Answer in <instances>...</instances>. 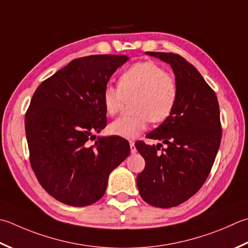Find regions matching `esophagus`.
<instances>
[{"instance_id": "esophagus-1", "label": "esophagus", "mask_w": 248, "mask_h": 248, "mask_svg": "<svg viewBox=\"0 0 248 248\" xmlns=\"http://www.w3.org/2000/svg\"><path fill=\"white\" fill-rule=\"evenodd\" d=\"M130 148H131V154L137 153V148H135L134 142H130Z\"/></svg>"}]
</instances>
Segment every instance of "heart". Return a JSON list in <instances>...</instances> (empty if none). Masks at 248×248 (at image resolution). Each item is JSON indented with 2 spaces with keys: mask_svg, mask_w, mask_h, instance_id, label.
Instances as JSON below:
<instances>
[{
  "mask_svg": "<svg viewBox=\"0 0 248 248\" xmlns=\"http://www.w3.org/2000/svg\"><path fill=\"white\" fill-rule=\"evenodd\" d=\"M132 102L131 117H121L108 125L115 137L134 140L152 123H162L170 117L177 100V84L172 75L154 62H140L130 66L118 78V89L105 87L102 95L104 109L115 116L125 101Z\"/></svg>",
  "mask_w": 248,
  "mask_h": 248,
  "instance_id": "b5f03b06",
  "label": "heart"
}]
</instances>
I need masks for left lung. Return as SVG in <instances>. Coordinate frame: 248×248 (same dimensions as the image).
<instances>
[{"instance_id": "left-lung-1", "label": "left lung", "mask_w": 248, "mask_h": 248, "mask_svg": "<svg viewBox=\"0 0 248 248\" xmlns=\"http://www.w3.org/2000/svg\"><path fill=\"white\" fill-rule=\"evenodd\" d=\"M171 65L177 84V100L172 114L146 137L167 145L135 143L145 160L137 177L140 195L148 204L173 207L191 198L210 174L221 140L217 96L195 66L171 52H152Z\"/></svg>"}]
</instances>
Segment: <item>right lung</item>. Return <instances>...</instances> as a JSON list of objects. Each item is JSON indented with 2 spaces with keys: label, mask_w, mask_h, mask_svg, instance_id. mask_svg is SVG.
<instances>
[{
  "label": "right lung",
  "mask_w": 248,
  "mask_h": 248,
  "mask_svg": "<svg viewBox=\"0 0 248 248\" xmlns=\"http://www.w3.org/2000/svg\"><path fill=\"white\" fill-rule=\"evenodd\" d=\"M128 59L78 58L34 92L24 120L31 167L42 187L64 204L87 206L100 200L110 172L129 156L128 140L94 134L106 127L105 87Z\"/></svg>",
  "instance_id": "obj_1"
}]
</instances>
